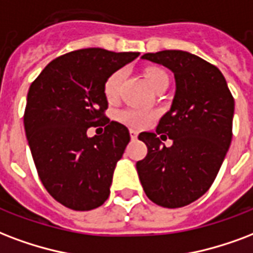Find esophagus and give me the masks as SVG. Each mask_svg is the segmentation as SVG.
<instances>
[{"label": "esophagus", "mask_w": 253, "mask_h": 253, "mask_svg": "<svg viewBox=\"0 0 253 253\" xmlns=\"http://www.w3.org/2000/svg\"><path fill=\"white\" fill-rule=\"evenodd\" d=\"M130 135H131V139H136V138H138V131L132 130V128H131Z\"/></svg>", "instance_id": "esophagus-1"}]
</instances>
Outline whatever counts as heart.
I'll list each match as a JSON object with an SVG mask.
<instances>
[{
	"label": "heart",
	"instance_id": "obj_1",
	"mask_svg": "<svg viewBox=\"0 0 253 253\" xmlns=\"http://www.w3.org/2000/svg\"><path fill=\"white\" fill-rule=\"evenodd\" d=\"M123 78H125V70L118 69L113 71L111 74L106 78L105 84H103V94L106 99L109 102H115L119 98L121 92V86H122ZM146 78L148 80L152 87L157 88L158 86L163 82H169V77L165 70L159 67H148L146 70ZM118 119L122 123L130 127H144L151 122L155 113L146 109H135V107H127V109L121 110L118 113Z\"/></svg>",
	"mask_w": 253,
	"mask_h": 253
}]
</instances>
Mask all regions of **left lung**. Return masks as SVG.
Masks as SVG:
<instances>
[{
    "label": "left lung",
    "mask_w": 253,
    "mask_h": 253,
    "mask_svg": "<svg viewBox=\"0 0 253 253\" xmlns=\"http://www.w3.org/2000/svg\"><path fill=\"white\" fill-rule=\"evenodd\" d=\"M142 58L169 67L176 91L157 132L138 136L147 155L136 162V171L151 202L184 207L207 192L220 169L232 139L234 96L221 71L198 55L163 50ZM161 133L173 139L171 148L160 146Z\"/></svg>",
    "instance_id": "8db88e82"
}]
</instances>
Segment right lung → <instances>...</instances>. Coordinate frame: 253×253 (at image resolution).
Returning <instances> with one entry per match:
<instances>
[{
	"instance_id": "add662e5",
	"label": "right lung",
	"mask_w": 253,
	"mask_h": 253,
	"mask_svg": "<svg viewBox=\"0 0 253 253\" xmlns=\"http://www.w3.org/2000/svg\"><path fill=\"white\" fill-rule=\"evenodd\" d=\"M138 55L99 47L74 50L53 59L30 84L24 125L33 161L46 191L65 207L90 211L109 198L130 132L106 117L103 84ZM90 126L105 131L88 138Z\"/></svg>"
}]
</instances>
